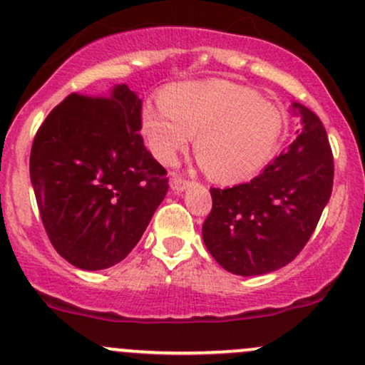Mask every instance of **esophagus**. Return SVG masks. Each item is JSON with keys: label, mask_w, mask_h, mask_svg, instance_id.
Returning a JSON list of instances; mask_svg holds the SVG:
<instances>
[{"label": "esophagus", "mask_w": 365, "mask_h": 365, "mask_svg": "<svg viewBox=\"0 0 365 365\" xmlns=\"http://www.w3.org/2000/svg\"><path fill=\"white\" fill-rule=\"evenodd\" d=\"M187 185H189V182H187L185 178H182V176L175 175L171 178V190H173V192H182V190L185 189Z\"/></svg>", "instance_id": "esophagus-1"}]
</instances>
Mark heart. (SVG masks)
I'll list each match as a JSON object with an SVG mask.
<instances>
[{"mask_svg":"<svg viewBox=\"0 0 365 365\" xmlns=\"http://www.w3.org/2000/svg\"><path fill=\"white\" fill-rule=\"evenodd\" d=\"M160 101L141 109V134L152 155L171 165L194 135L197 159L217 182L251 178L274 155L284 130L279 106L231 81L175 84Z\"/></svg>","mask_w":365,"mask_h":365,"instance_id":"heart-1","label":"heart"}]
</instances>
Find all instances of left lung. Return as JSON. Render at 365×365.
Listing matches in <instances>:
<instances>
[{"instance_id": "1", "label": "left lung", "mask_w": 365, "mask_h": 365, "mask_svg": "<svg viewBox=\"0 0 365 365\" xmlns=\"http://www.w3.org/2000/svg\"><path fill=\"white\" fill-rule=\"evenodd\" d=\"M302 130L249 183L210 189L208 252L227 272L263 275L292 263L314 233L334 183V155L319 118L293 102Z\"/></svg>"}]
</instances>
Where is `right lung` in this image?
Listing matches in <instances>:
<instances>
[{"label": "right lung", "mask_w": 365, "mask_h": 365, "mask_svg": "<svg viewBox=\"0 0 365 365\" xmlns=\"http://www.w3.org/2000/svg\"><path fill=\"white\" fill-rule=\"evenodd\" d=\"M143 101L118 84L70 93L33 139L29 178L42 224L61 257L104 270L127 257L168 192V171L146 150Z\"/></svg>", "instance_id": "right-lung-1"}]
</instances>
